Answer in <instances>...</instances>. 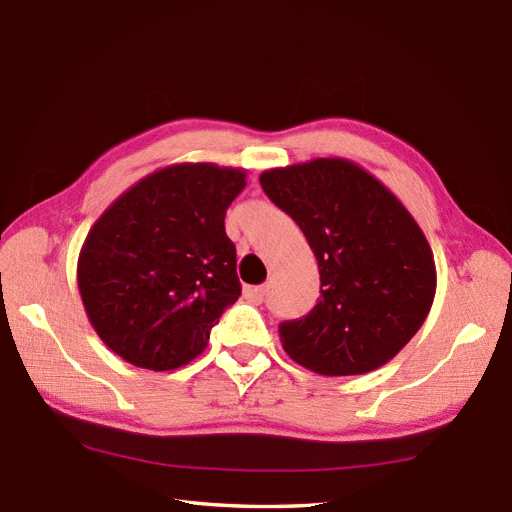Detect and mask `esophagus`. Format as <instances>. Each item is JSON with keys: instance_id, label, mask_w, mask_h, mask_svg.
<instances>
[{"instance_id": "esophagus-1", "label": "esophagus", "mask_w": 512, "mask_h": 512, "mask_svg": "<svg viewBox=\"0 0 512 512\" xmlns=\"http://www.w3.org/2000/svg\"><path fill=\"white\" fill-rule=\"evenodd\" d=\"M263 295H266V287H263V285H249V287H244V298L249 300V302L261 304V302H263Z\"/></svg>"}]
</instances>
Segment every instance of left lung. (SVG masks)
<instances>
[{
	"instance_id": "1",
	"label": "left lung",
	"mask_w": 512,
	"mask_h": 512,
	"mask_svg": "<svg viewBox=\"0 0 512 512\" xmlns=\"http://www.w3.org/2000/svg\"><path fill=\"white\" fill-rule=\"evenodd\" d=\"M259 183L300 225L321 274L317 306L278 325L287 355L325 376L385 366L419 332L436 295L434 253L417 221L349 159L272 168Z\"/></svg>"
}]
</instances>
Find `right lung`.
<instances>
[{"label":"right lung","instance_id":"right-lung-1","mask_svg":"<svg viewBox=\"0 0 512 512\" xmlns=\"http://www.w3.org/2000/svg\"><path fill=\"white\" fill-rule=\"evenodd\" d=\"M246 172L174 163L117 197L82 244L78 291L110 351L144 370H176L200 355L240 295L225 212Z\"/></svg>","mask_w":512,"mask_h":512}]
</instances>
